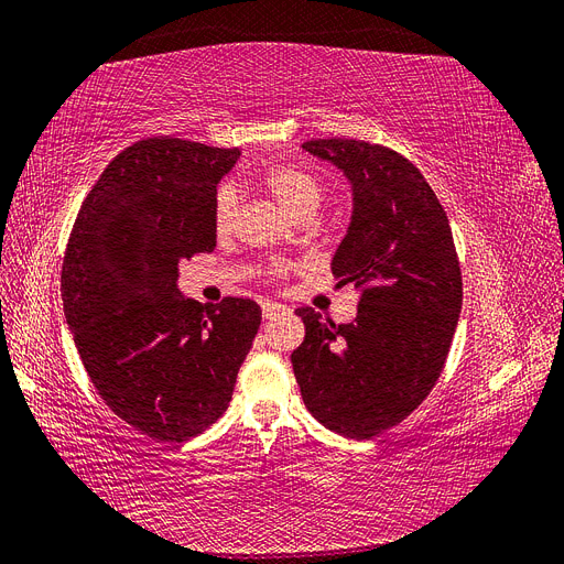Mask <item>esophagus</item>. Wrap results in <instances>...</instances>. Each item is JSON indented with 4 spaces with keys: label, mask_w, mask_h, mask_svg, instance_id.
I'll use <instances>...</instances> for the list:
<instances>
[{
    "label": "esophagus",
    "mask_w": 564,
    "mask_h": 564,
    "mask_svg": "<svg viewBox=\"0 0 564 564\" xmlns=\"http://www.w3.org/2000/svg\"><path fill=\"white\" fill-rule=\"evenodd\" d=\"M281 311H285L281 304H274V302H262V316L264 318H274L279 316Z\"/></svg>",
    "instance_id": "1"
}]
</instances>
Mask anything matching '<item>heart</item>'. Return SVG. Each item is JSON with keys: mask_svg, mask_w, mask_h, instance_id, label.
<instances>
[{"mask_svg": "<svg viewBox=\"0 0 564 564\" xmlns=\"http://www.w3.org/2000/svg\"><path fill=\"white\" fill-rule=\"evenodd\" d=\"M260 187L297 220L314 216L323 199V181L314 172L306 170V166L293 164V162L271 164L269 170L260 176ZM235 214H237V193L232 185H225L218 191L216 204H214V225L218 235H225L232 229ZM290 269L293 267L288 262H274L269 267V274L285 276Z\"/></svg>", "mask_w": 564, "mask_h": 564, "instance_id": "1", "label": "heart"}]
</instances>
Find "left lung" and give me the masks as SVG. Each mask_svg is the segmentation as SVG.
Wrapping results in <instances>:
<instances>
[{"label": "left lung", "mask_w": 564, "mask_h": 564, "mask_svg": "<svg viewBox=\"0 0 564 564\" xmlns=\"http://www.w3.org/2000/svg\"><path fill=\"white\" fill-rule=\"evenodd\" d=\"M302 149L350 181L352 216L332 274L360 288V304L346 325L297 308L306 335L290 362L316 421L371 440L419 409L442 377L463 308L460 262L442 202L404 155L358 139Z\"/></svg>", "instance_id": "1"}]
</instances>
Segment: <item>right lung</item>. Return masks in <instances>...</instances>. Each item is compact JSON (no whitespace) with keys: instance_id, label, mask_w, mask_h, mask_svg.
Listing matches in <instances>:
<instances>
[{"instance_id":"right-lung-1","label":"right lung","mask_w":564,"mask_h":564,"mask_svg":"<svg viewBox=\"0 0 564 564\" xmlns=\"http://www.w3.org/2000/svg\"><path fill=\"white\" fill-rule=\"evenodd\" d=\"M239 149L151 137L118 153L83 199L62 262L65 318L109 409L181 444L225 413L258 335L253 300L199 304L178 262L216 248V185Z\"/></svg>"}]
</instances>
